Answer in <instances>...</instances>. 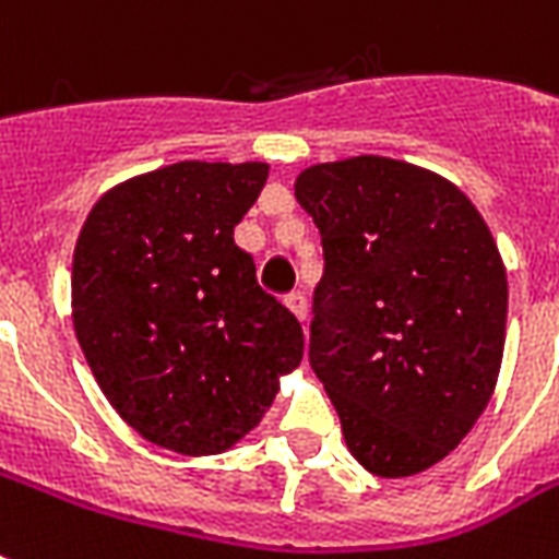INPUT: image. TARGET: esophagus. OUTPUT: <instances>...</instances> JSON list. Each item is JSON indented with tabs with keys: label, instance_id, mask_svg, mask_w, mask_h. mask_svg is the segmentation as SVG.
I'll list each match as a JSON object with an SVG mask.
<instances>
[{
	"label": "esophagus",
	"instance_id": "esophagus-1",
	"mask_svg": "<svg viewBox=\"0 0 559 559\" xmlns=\"http://www.w3.org/2000/svg\"><path fill=\"white\" fill-rule=\"evenodd\" d=\"M284 305H287V308L301 319V322L308 319V298H305V293H289V296L284 298Z\"/></svg>",
	"mask_w": 559,
	"mask_h": 559
}]
</instances>
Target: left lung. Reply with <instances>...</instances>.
<instances>
[{"label":"left lung","mask_w":559,"mask_h":559,"mask_svg":"<svg viewBox=\"0 0 559 559\" xmlns=\"http://www.w3.org/2000/svg\"><path fill=\"white\" fill-rule=\"evenodd\" d=\"M296 199L322 237L308 357L348 451L378 478L440 463L496 390L507 272L484 216L421 166H308Z\"/></svg>","instance_id":"1"}]
</instances>
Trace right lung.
Returning <instances> with one entry per match:
<instances>
[{"label": "right lung", "mask_w": 559, "mask_h": 559, "mask_svg": "<svg viewBox=\"0 0 559 559\" xmlns=\"http://www.w3.org/2000/svg\"><path fill=\"white\" fill-rule=\"evenodd\" d=\"M270 166L181 160L93 204L72 254V325L114 411L160 449L223 454L305 355L234 225Z\"/></svg>", "instance_id": "right-lung-1"}]
</instances>
